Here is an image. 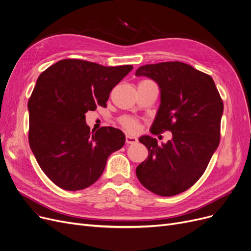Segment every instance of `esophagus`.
Segmentation results:
<instances>
[{"label": "esophagus", "instance_id": "esophagus-1", "mask_svg": "<svg viewBox=\"0 0 251 251\" xmlns=\"http://www.w3.org/2000/svg\"><path fill=\"white\" fill-rule=\"evenodd\" d=\"M125 140H126V143H127V144H135V143H137V141H138V139H137L136 137L131 136V135H126Z\"/></svg>", "mask_w": 251, "mask_h": 251}]
</instances>
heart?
<instances>
[{"label":"heart","mask_w":251,"mask_h":251,"mask_svg":"<svg viewBox=\"0 0 251 251\" xmlns=\"http://www.w3.org/2000/svg\"><path fill=\"white\" fill-rule=\"evenodd\" d=\"M120 124L127 130L129 132H136L139 128V123L136 120V119L129 117V116H124L121 117L120 120H119Z\"/></svg>","instance_id":"heart-1"}]
</instances>
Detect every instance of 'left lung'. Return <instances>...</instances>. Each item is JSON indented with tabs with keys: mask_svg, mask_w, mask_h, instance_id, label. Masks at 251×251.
<instances>
[{
	"mask_svg": "<svg viewBox=\"0 0 251 251\" xmlns=\"http://www.w3.org/2000/svg\"><path fill=\"white\" fill-rule=\"evenodd\" d=\"M135 75L153 79L161 89L151 132L173 134L163 146L148 135L139 138L149 156L136 168V176L157 195L179 194L202 176L219 146L222 98L212 77L182 62L140 66Z\"/></svg>",
	"mask_w": 251,
	"mask_h": 251,
	"instance_id": "8db88e82",
	"label": "left lung"
}]
</instances>
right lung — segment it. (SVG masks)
<instances>
[{"mask_svg": "<svg viewBox=\"0 0 251 251\" xmlns=\"http://www.w3.org/2000/svg\"><path fill=\"white\" fill-rule=\"evenodd\" d=\"M133 69L64 59L38 76L28 100L30 149L44 173L62 189L94 184L109 155L125 143L121 130L90 131L85 113L107 107L112 89Z\"/></svg>", "mask_w": 251, "mask_h": 251, "instance_id": "obj_1", "label": "right lung"}]
</instances>
